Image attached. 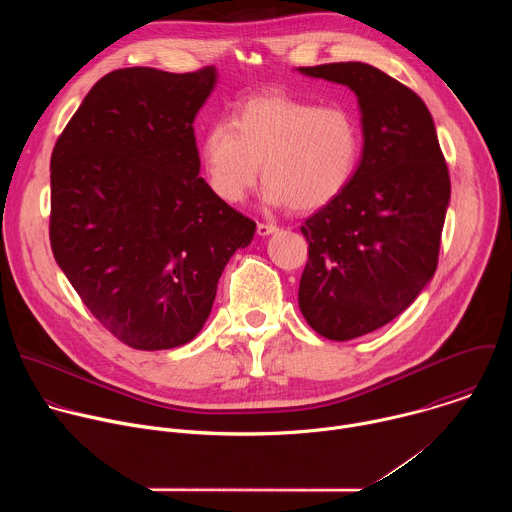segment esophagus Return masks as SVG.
<instances>
[{
  "mask_svg": "<svg viewBox=\"0 0 512 512\" xmlns=\"http://www.w3.org/2000/svg\"><path fill=\"white\" fill-rule=\"evenodd\" d=\"M277 231H279L277 225H267V223H259V225H257V235H259V237H269V235H273V233H277Z\"/></svg>",
  "mask_w": 512,
  "mask_h": 512,
  "instance_id": "esophagus-1",
  "label": "esophagus"
}]
</instances>
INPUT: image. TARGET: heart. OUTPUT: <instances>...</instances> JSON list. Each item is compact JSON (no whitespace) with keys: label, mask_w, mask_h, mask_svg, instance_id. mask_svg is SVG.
I'll return each mask as SVG.
<instances>
[{"label":"heart","mask_w":512,"mask_h":512,"mask_svg":"<svg viewBox=\"0 0 512 512\" xmlns=\"http://www.w3.org/2000/svg\"><path fill=\"white\" fill-rule=\"evenodd\" d=\"M360 152L362 131L350 109L283 93L249 97L233 109L231 121L210 123L200 139L202 172L218 198L241 202L263 164L265 200L302 212L344 192Z\"/></svg>","instance_id":"1"}]
</instances>
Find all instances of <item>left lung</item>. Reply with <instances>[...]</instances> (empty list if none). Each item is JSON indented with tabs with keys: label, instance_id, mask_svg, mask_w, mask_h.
<instances>
[{
	"label": "left lung",
	"instance_id": "obj_1",
	"mask_svg": "<svg viewBox=\"0 0 512 512\" xmlns=\"http://www.w3.org/2000/svg\"><path fill=\"white\" fill-rule=\"evenodd\" d=\"M358 97L362 156L344 192L302 227L310 243L298 302L344 342L395 320L429 283L450 204V174L425 103L364 62L300 66Z\"/></svg>",
	"mask_w": 512,
	"mask_h": 512
}]
</instances>
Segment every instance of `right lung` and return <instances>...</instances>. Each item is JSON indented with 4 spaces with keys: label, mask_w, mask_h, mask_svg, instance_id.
Segmentation results:
<instances>
[{
    "label": "right lung",
    "mask_w": 512,
    "mask_h": 512,
    "mask_svg": "<svg viewBox=\"0 0 512 512\" xmlns=\"http://www.w3.org/2000/svg\"><path fill=\"white\" fill-rule=\"evenodd\" d=\"M214 85V66L113 70L54 145V259L91 314L137 350L190 342L229 259L255 235L198 176L192 123Z\"/></svg>",
    "instance_id": "add662e5"
}]
</instances>
